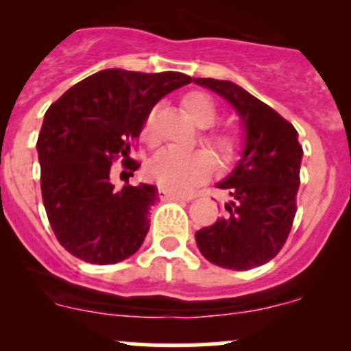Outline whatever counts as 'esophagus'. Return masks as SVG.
Masks as SVG:
<instances>
[{"label":"esophagus","instance_id":"1","mask_svg":"<svg viewBox=\"0 0 351 351\" xmlns=\"http://www.w3.org/2000/svg\"><path fill=\"white\" fill-rule=\"evenodd\" d=\"M159 198H161V200H190V197L168 192V190H165V189H159Z\"/></svg>","mask_w":351,"mask_h":351}]
</instances>
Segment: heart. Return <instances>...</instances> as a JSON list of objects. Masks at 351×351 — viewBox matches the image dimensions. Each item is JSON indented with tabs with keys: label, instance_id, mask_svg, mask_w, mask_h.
I'll use <instances>...</instances> for the list:
<instances>
[{
	"label": "heart",
	"instance_id": "obj_1",
	"mask_svg": "<svg viewBox=\"0 0 351 351\" xmlns=\"http://www.w3.org/2000/svg\"><path fill=\"white\" fill-rule=\"evenodd\" d=\"M183 107L192 115L202 129L200 141L217 156L222 165H231L243 153L244 134L239 127L222 125L210 127L217 122V104L204 91H190L183 98ZM143 137L153 141L154 137V110L146 115L143 125ZM215 161L204 149H175L162 147L149 159L146 166L147 178L162 189L175 193H189L195 190L212 175Z\"/></svg>",
	"mask_w": 351,
	"mask_h": 351
}]
</instances>
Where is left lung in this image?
Segmentation results:
<instances>
[{"label": "left lung", "instance_id": "8db88e82", "mask_svg": "<svg viewBox=\"0 0 351 351\" xmlns=\"http://www.w3.org/2000/svg\"><path fill=\"white\" fill-rule=\"evenodd\" d=\"M232 105L246 129L243 158L219 183L231 195L226 214L195 232L210 263L229 270L265 265L284 247L297 212L302 146L297 130L280 113L231 81L195 77Z\"/></svg>", "mask_w": 351, "mask_h": 351}]
</instances>
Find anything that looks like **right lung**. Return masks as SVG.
<instances>
[{"mask_svg": "<svg viewBox=\"0 0 351 351\" xmlns=\"http://www.w3.org/2000/svg\"><path fill=\"white\" fill-rule=\"evenodd\" d=\"M190 81L175 71L105 69L74 84L45 112L37 141L42 200L56 238L73 256L112 265L139 250L158 189L125 183L117 190L112 165L122 158V173L132 176L141 165L129 153L146 115Z\"/></svg>", "mask_w": 351, "mask_h": 351, "instance_id": "add662e5", "label": "right lung"}]
</instances>
